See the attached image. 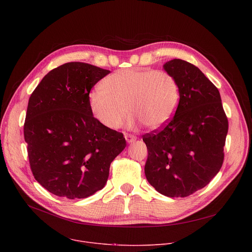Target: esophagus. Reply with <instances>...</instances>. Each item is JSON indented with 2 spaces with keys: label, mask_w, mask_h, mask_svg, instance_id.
Instances as JSON below:
<instances>
[{
  "label": "esophagus",
  "mask_w": 252,
  "mask_h": 252,
  "mask_svg": "<svg viewBox=\"0 0 252 252\" xmlns=\"http://www.w3.org/2000/svg\"><path fill=\"white\" fill-rule=\"evenodd\" d=\"M125 138H126V140L127 143H133L134 141L137 140V137H135V136H133V135H129V134H126V135H125Z\"/></svg>",
  "instance_id": "1"
}]
</instances>
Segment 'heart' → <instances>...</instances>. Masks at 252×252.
Segmentation results:
<instances>
[{
  "label": "heart",
  "mask_w": 252,
  "mask_h": 252,
  "mask_svg": "<svg viewBox=\"0 0 252 252\" xmlns=\"http://www.w3.org/2000/svg\"><path fill=\"white\" fill-rule=\"evenodd\" d=\"M101 87L90 93L89 106L97 121L109 129L123 126L127 110L133 114L130 128L141 122L158 129L173 118L180 102L177 78L164 69L123 68L106 77Z\"/></svg>",
  "instance_id": "heart-1"
}]
</instances>
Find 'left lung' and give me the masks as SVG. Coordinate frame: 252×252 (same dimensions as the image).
Returning <instances> with one entry per match:
<instances>
[{
    "instance_id": "8db88e82",
    "label": "left lung",
    "mask_w": 252,
    "mask_h": 252,
    "mask_svg": "<svg viewBox=\"0 0 252 252\" xmlns=\"http://www.w3.org/2000/svg\"><path fill=\"white\" fill-rule=\"evenodd\" d=\"M163 68L177 78L180 102L161 129L143 136L148 149L145 176L160 194L187 197L220 171L228 118L218 88L195 65L173 59Z\"/></svg>"
}]
</instances>
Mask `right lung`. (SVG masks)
Wrapping results in <instances>:
<instances>
[{"label":"right lung","mask_w":252,"mask_h":252,"mask_svg":"<svg viewBox=\"0 0 252 252\" xmlns=\"http://www.w3.org/2000/svg\"><path fill=\"white\" fill-rule=\"evenodd\" d=\"M68 62L51 70L29 100L24 140L34 179L52 194L87 198L103 189L114 158L126 146L122 133L93 116L91 89L109 74Z\"/></svg>","instance_id":"1"}]
</instances>
